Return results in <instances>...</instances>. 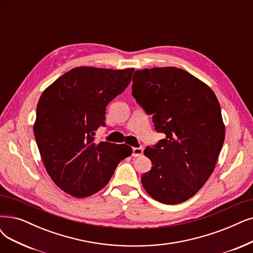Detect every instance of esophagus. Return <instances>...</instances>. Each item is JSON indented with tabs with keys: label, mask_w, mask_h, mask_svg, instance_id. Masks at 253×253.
Instances as JSON below:
<instances>
[{
	"label": "esophagus",
	"mask_w": 253,
	"mask_h": 253,
	"mask_svg": "<svg viewBox=\"0 0 253 253\" xmlns=\"http://www.w3.org/2000/svg\"><path fill=\"white\" fill-rule=\"evenodd\" d=\"M143 149H144L143 147H134V148H133V154H132V156H133L134 158L142 156Z\"/></svg>",
	"instance_id": "esophagus-1"
}]
</instances>
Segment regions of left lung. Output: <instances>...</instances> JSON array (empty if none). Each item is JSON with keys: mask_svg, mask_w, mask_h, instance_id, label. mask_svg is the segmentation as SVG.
<instances>
[{"mask_svg": "<svg viewBox=\"0 0 253 253\" xmlns=\"http://www.w3.org/2000/svg\"><path fill=\"white\" fill-rule=\"evenodd\" d=\"M132 89L137 102L153 114L157 132L166 135L145 148L153 166L141 183L162 204L184 203L213 173L224 142L218 99L203 81L177 67L136 70Z\"/></svg>", "mask_w": 253, "mask_h": 253, "instance_id": "1", "label": "left lung"}]
</instances>
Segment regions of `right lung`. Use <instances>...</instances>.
<instances>
[{
	"mask_svg": "<svg viewBox=\"0 0 253 253\" xmlns=\"http://www.w3.org/2000/svg\"><path fill=\"white\" fill-rule=\"evenodd\" d=\"M134 68L81 66L49 85L36 109L33 126L46 172L65 193L77 198L102 190L121 160L132 155L126 144L95 142L105 126L106 107L130 83Z\"/></svg>",
	"mask_w": 253,
	"mask_h": 253,
	"instance_id": "right-lung-1",
	"label": "right lung"
}]
</instances>
